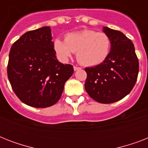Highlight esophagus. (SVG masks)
<instances>
[{"label":"esophagus","instance_id":"esophagus-1","mask_svg":"<svg viewBox=\"0 0 148 148\" xmlns=\"http://www.w3.org/2000/svg\"><path fill=\"white\" fill-rule=\"evenodd\" d=\"M81 68L79 67H77V66H74V70L76 71H78V70H81Z\"/></svg>","mask_w":148,"mask_h":148}]
</instances>
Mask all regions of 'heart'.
I'll use <instances>...</instances> for the list:
<instances>
[{
	"mask_svg": "<svg viewBox=\"0 0 148 148\" xmlns=\"http://www.w3.org/2000/svg\"><path fill=\"white\" fill-rule=\"evenodd\" d=\"M111 48L110 37L103 32L83 30L70 33L65 40L57 38L53 40V49L61 60H67L76 53L77 60L84 66H95L108 58Z\"/></svg>",
	"mask_w": 148,
	"mask_h": 148,
	"instance_id": "b5f03b06",
	"label": "heart"
}]
</instances>
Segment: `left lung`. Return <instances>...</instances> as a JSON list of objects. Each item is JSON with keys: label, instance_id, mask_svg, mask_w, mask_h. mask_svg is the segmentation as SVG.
<instances>
[{"label": "left lung", "instance_id": "8db88e82", "mask_svg": "<svg viewBox=\"0 0 148 148\" xmlns=\"http://www.w3.org/2000/svg\"><path fill=\"white\" fill-rule=\"evenodd\" d=\"M111 40L109 56L103 63L86 67L85 88L91 98L110 103L128 95L138 78L139 63L134 44L121 31L103 27Z\"/></svg>", "mask_w": 148, "mask_h": 148}]
</instances>
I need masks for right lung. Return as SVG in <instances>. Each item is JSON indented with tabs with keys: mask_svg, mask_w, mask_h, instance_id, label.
Listing matches in <instances>:
<instances>
[{
	"mask_svg": "<svg viewBox=\"0 0 148 148\" xmlns=\"http://www.w3.org/2000/svg\"><path fill=\"white\" fill-rule=\"evenodd\" d=\"M73 66L58 61L50 27L27 31L13 44L8 76L15 95L27 105L47 108L61 97Z\"/></svg>",
	"mask_w": 148,
	"mask_h": 148,
	"instance_id": "1",
	"label": "right lung"
}]
</instances>
